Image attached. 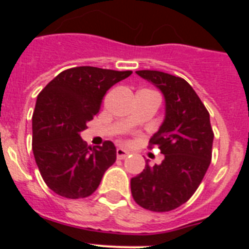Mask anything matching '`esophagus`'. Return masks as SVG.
Segmentation results:
<instances>
[{
  "label": "esophagus",
  "instance_id": "obj_1",
  "mask_svg": "<svg viewBox=\"0 0 249 249\" xmlns=\"http://www.w3.org/2000/svg\"><path fill=\"white\" fill-rule=\"evenodd\" d=\"M116 155H117V158H120V160H124L129 155V152L127 149L122 148V147H118L117 151H116Z\"/></svg>",
  "mask_w": 249,
  "mask_h": 249
}]
</instances>
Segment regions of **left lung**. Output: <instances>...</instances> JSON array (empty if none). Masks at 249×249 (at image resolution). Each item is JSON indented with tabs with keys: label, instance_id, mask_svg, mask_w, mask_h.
I'll list each match as a JSON object with an SVG mask.
<instances>
[{
	"label": "left lung",
	"instance_id": "left-lung-1",
	"mask_svg": "<svg viewBox=\"0 0 249 249\" xmlns=\"http://www.w3.org/2000/svg\"><path fill=\"white\" fill-rule=\"evenodd\" d=\"M164 97V118L149 143L164 156L131 179L136 203L153 212H167L186 203L210 167L213 131L210 113L190 83L160 71H136Z\"/></svg>",
	"mask_w": 249,
	"mask_h": 249
}]
</instances>
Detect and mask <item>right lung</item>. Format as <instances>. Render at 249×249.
<instances>
[{
	"label": "right lung",
	"instance_id": "1",
	"mask_svg": "<svg viewBox=\"0 0 249 249\" xmlns=\"http://www.w3.org/2000/svg\"><path fill=\"white\" fill-rule=\"evenodd\" d=\"M131 74L91 66L70 68L37 96L32 151L43 181L54 193L72 199L89 197L114 163L113 142L91 148L81 132L100 112L106 92Z\"/></svg>",
	"mask_w": 249,
	"mask_h": 249
}]
</instances>
